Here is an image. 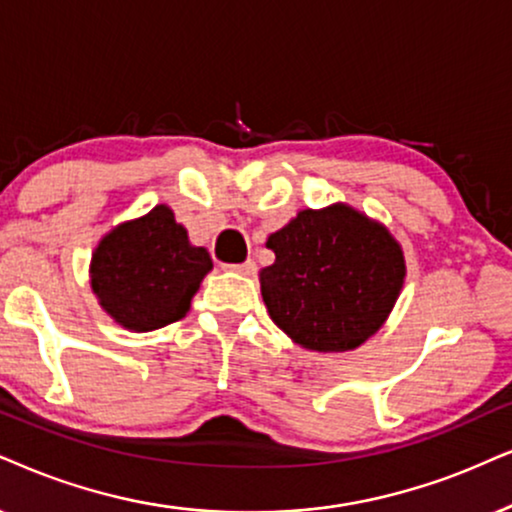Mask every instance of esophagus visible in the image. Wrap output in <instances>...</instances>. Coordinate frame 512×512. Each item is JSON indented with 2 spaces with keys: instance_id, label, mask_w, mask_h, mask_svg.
<instances>
[{
  "instance_id": "1",
  "label": "esophagus",
  "mask_w": 512,
  "mask_h": 512,
  "mask_svg": "<svg viewBox=\"0 0 512 512\" xmlns=\"http://www.w3.org/2000/svg\"><path fill=\"white\" fill-rule=\"evenodd\" d=\"M231 269L238 271V274H243V276H255L257 274L255 260H245L241 264H231Z\"/></svg>"
}]
</instances>
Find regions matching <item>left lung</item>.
<instances>
[{"mask_svg":"<svg viewBox=\"0 0 512 512\" xmlns=\"http://www.w3.org/2000/svg\"><path fill=\"white\" fill-rule=\"evenodd\" d=\"M260 271L271 321L314 352H347L383 326L404 283V252L385 226L347 205L302 210L269 236Z\"/></svg>","mask_w":512,"mask_h":512,"instance_id":"left-lung-1","label":"left lung"}]
</instances>
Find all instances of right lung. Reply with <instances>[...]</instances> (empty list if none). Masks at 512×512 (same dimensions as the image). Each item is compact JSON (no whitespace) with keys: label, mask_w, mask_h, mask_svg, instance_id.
Returning a JSON list of instances; mask_svg holds the SVG:
<instances>
[{"label":"right lung","mask_w":512,"mask_h":512,"mask_svg":"<svg viewBox=\"0 0 512 512\" xmlns=\"http://www.w3.org/2000/svg\"><path fill=\"white\" fill-rule=\"evenodd\" d=\"M210 269L208 250L193 248L174 212L158 205L99 243L92 257V288L120 326L146 333L186 316Z\"/></svg>","instance_id":"obj_1"}]
</instances>
